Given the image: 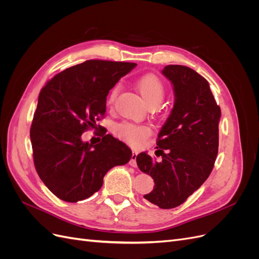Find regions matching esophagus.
<instances>
[{
    "label": "esophagus",
    "instance_id": "obj_1",
    "mask_svg": "<svg viewBox=\"0 0 259 259\" xmlns=\"http://www.w3.org/2000/svg\"><path fill=\"white\" fill-rule=\"evenodd\" d=\"M136 158H137V152L135 150H133L132 152V158L130 161V165L133 167H136L137 166V162H136Z\"/></svg>",
    "mask_w": 259,
    "mask_h": 259
}]
</instances>
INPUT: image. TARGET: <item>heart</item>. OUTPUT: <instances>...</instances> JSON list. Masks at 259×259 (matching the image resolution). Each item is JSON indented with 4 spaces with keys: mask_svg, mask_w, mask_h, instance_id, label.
<instances>
[{
    "mask_svg": "<svg viewBox=\"0 0 259 259\" xmlns=\"http://www.w3.org/2000/svg\"><path fill=\"white\" fill-rule=\"evenodd\" d=\"M137 89L149 106H158L165 96V85L154 73H147L139 77L136 82ZM119 93V86L115 85L109 91L107 105L112 106ZM115 134L133 147H140L150 136L151 130L147 125L124 122L115 126Z\"/></svg>",
    "mask_w": 259,
    "mask_h": 259,
    "instance_id": "1",
    "label": "heart"
}]
</instances>
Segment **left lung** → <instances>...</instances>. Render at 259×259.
<instances>
[{"mask_svg": "<svg viewBox=\"0 0 259 259\" xmlns=\"http://www.w3.org/2000/svg\"><path fill=\"white\" fill-rule=\"evenodd\" d=\"M162 73L175 92L173 110L156 138L155 155H161L162 161H154L146 152L139 153L136 161L155 184L144 198L168 209L183 204L213 170L222 111L208 82L191 68L168 65Z\"/></svg>", "mask_w": 259, "mask_h": 259, "instance_id": "left-lung-1", "label": "left lung"}]
</instances>
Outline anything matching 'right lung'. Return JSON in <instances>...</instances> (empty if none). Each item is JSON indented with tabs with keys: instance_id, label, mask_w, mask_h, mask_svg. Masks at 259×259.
Here are the masks:
<instances>
[{
	"instance_id": "add662e5",
	"label": "right lung",
	"mask_w": 259,
	"mask_h": 259,
	"mask_svg": "<svg viewBox=\"0 0 259 259\" xmlns=\"http://www.w3.org/2000/svg\"><path fill=\"white\" fill-rule=\"evenodd\" d=\"M135 66L86 60L54 75L41 90L30 128L33 162L44 185L60 200L90 198L109 169L131 160V149L106 132L96 145L83 143L81 136L105 116L109 91Z\"/></svg>"
}]
</instances>
